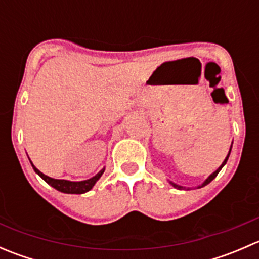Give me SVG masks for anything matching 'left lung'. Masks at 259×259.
Returning a JSON list of instances; mask_svg holds the SVG:
<instances>
[{
  "mask_svg": "<svg viewBox=\"0 0 259 259\" xmlns=\"http://www.w3.org/2000/svg\"><path fill=\"white\" fill-rule=\"evenodd\" d=\"M232 144H233V143H232ZM231 150H232V145H231V148H229V153H228V155H227V156H226V159H224V160H223V163H222V165H221V166H219V168H218V169H217V170H215V171H214V173H211V174H210V176H209V177H208V178H207V179H205V180H204V182H203V183H202V184H200V185H198V187H197V188H203V187H205V185H207V184H209V183L211 182V180H213L214 178H215V177H217V176H218V173H219V171H221V169H222V168H223V166H224V165H226L227 160H228V158H229V154H231ZM169 183H170V184H171V185H173V187H174V188H177V189H185V187H182V185H178V184H176V183L170 182V180H169Z\"/></svg>",
  "mask_w": 259,
  "mask_h": 259,
  "instance_id": "8db88e82",
  "label": "left lung"
}]
</instances>
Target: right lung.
Segmentation results:
<instances>
[{"label": "right lung", "mask_w": 259, "mask_h": 259, "mask_svg": "<svg viewBox=\"0 0 259 259\" xmlns=\"http://www.w3.org/2000/svg\"><path fill=\"white\" fill-rule=\"evenodd\" d=\"M31 165H32L33 170L36 171V174H38V176L45 180L49 185H51L52 188H55V189L59 190V192L66 193V194H82V193L89 192V190L95 185V183L100 179V177L103 176L104 171H105V168H103L98 174H96V176H94L93 178L81 180V182H70V180H65V179L50 178V177L45 176L44 173H41V171L38 170L32 163H31Z\"/></svg>", "instance_id": "add662e5"}]
</instances>
